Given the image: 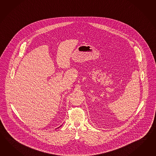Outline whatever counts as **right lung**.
I'll use <instances>...</instances> for the list:
<instances>
[{
  "instance_id": "right-lung-1",
  "label": "right lung",
  "mask_w": 156,
  "mask_h": 156,
  "mask_svg": "<svg viewBox=\"0 0 156 156\" xmlns=\"http://www.w3.org/2000/svg\"><path fill=\"white\" fill-rule=\"evenodd\" d=\"M61 126H62V125H61ZM59 126V128H60V126Z\"/></svg>"
}]
</instances>
